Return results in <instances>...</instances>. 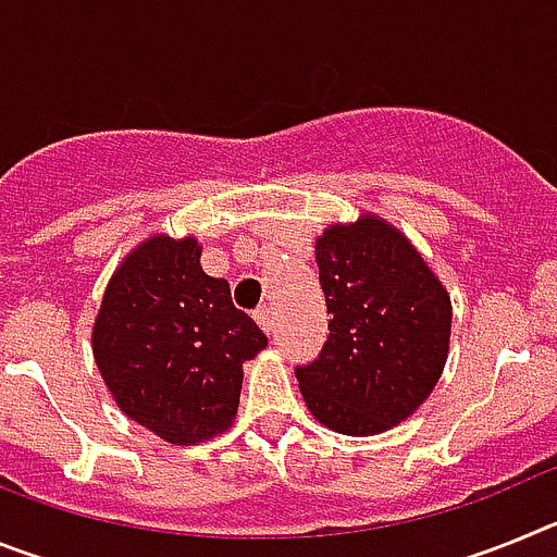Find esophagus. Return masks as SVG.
Returning a JSON list of instances; mask_svg holds the SVG:
<instances>
[{
	"mask_svg": "<svg viewBox=\"0 0 557 557\" xmlns=\"http://www.w3.org/2000/svg\"><path fill=\"white\" fill-rule=\"evenodd\" d=\"M253 318L256 323L264 329V332H273V309L268 307V304H262V307L253 309Z\"/></svg>",
	"mask_w": 557,
	"mask_h": 557,
	"instance_id": "esophagus-1",
	"label": "esophagus"
}]
</instances>
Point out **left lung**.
Returning a JSON list of instances; mask_svg holds the SVG:
<instances>
[{"label":"left lung","instance_id":"1","mask_svg":"<svg viewBox=\"0 0 557 557\" xmlns=\"http://www.w3.org/2000/svg\"><path fill=\"white\" fill-rule=\"evenodd\" d=\"M329 337L295 368L307 407L346 435L401 424L449 354L451 304L418 250L382 220L332 225L314 245Z\"/></svg>","mask_w":557,"mask_h":557}]
</instances>
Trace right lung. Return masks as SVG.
<instances>
[{"label": "right lung", "instance_id": "right-lung-1", "mask_svg": "<svg viewBox=\"0 0 557 557\" xmlns=\"http://www.w3.org/2000/svg\"><path fill=\"white\" fill-rule=\"evenodd\" d=\"M268 337L200 268V245L152 236L102 298L95 359L125 416L170 444H200L231 424L243 362Z\"/></svg>", "mask_w": 557, "mask_h": 557}]
</instances>
